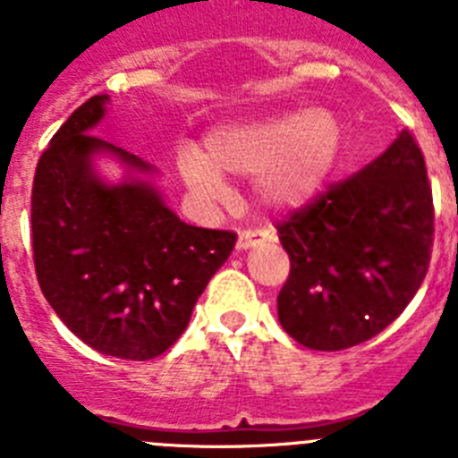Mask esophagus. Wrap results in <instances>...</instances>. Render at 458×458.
I'll use <instances>...</instances> for the list:
<instances>
[{"mask_svg": "<svg viewBox=\"0 0 458 458\" xmlns=\"http://www.w3.org/2000/svg\"><path fill=\"white\" fill-rule=\"evenodd\" d=\"M264 241H266V232H242L241 236H238L236 248L238 250L257 248V245H261Z\"/></svg>", "mask_w": 458, "mask_h": 458, "instance_id": "1", "label": "esophagus"}]
</instances>
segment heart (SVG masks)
Wrapping results in <instances>:
<instances>
[{
  "instance_id": "heart-1",
  "label": "heart",
  "mask_w": 458,
  "mask_h": 458,
  "mask_svg": "<svg viewBox=\"0 0 458 458\" xmlns=\"http://www.w3.org/2000/svg\"><path fill=\"white\" fill-rule=\"evenodd\" d=\"M342 137L339 116L314 105L217 125L206 135L204 151L181 147L176 165L185 185L201 199H225V176L257 179L254 192L266 208L291 210L323 188L337 163Z\"/></svg>"
}]
</instances>
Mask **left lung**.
Wrapping results in <instances>:
<instances>
[{
  "mask_svg": "<svg viewBox=\"0 0 458 458\" xmlns=\"http://www.w3.org/2000/svg\"><path fill=\"white\" fill-rule=\"evenodd\" d=\"M277 233L291 259L277 317L295 342L342 351L386 330L418 293L434 245V199L411 132Z\"/></svg>",
  "mask_w": 458,
  "mask_h": 458,
  "instance_id": "1",
  "label": "left lung"
}]
</instances>
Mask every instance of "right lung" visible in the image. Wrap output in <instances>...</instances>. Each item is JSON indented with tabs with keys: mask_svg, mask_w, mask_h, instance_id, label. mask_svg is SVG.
<instances>
[{
	"mask_svg": "<svg viewBox=\"0 0 458 458\" xmlns=\"http://www.w3.org/2000/svg\"><path fill=\"white\" fill-rule=\"evenodd\" d=\"M109 96L80 105L36 167L31 238L43 295L98 353L151 360L183 335L236 233L185 225L153 185L157 169L93 137ZM124 167L112 184L95 157Z\"/></svg>",
	"mask_w": 458,
	"mask_h": 458,
	"instance_id": "right-lung-1",
	"label": "right lung"
}]
</instances>
